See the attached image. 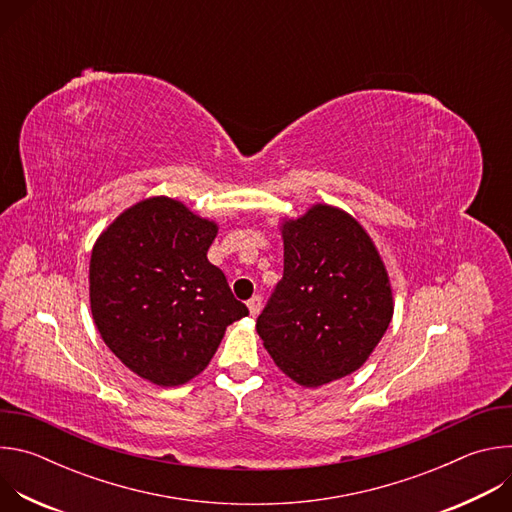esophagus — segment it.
<instances>
[{
  "instance_id": "1",
  "label": "esophagus",
  "mask_w": 512,
  "mask_h": 512,
  "mask_svg": "<svg viewBox=\"0 0 512 512\" xmlns=\"http://www.w3.org/2000/svg\"><path fill=\"white\" fill-rule=\"evenodd\" d=\"M247 308H249V314H251V316H257L259 310H261V298H259V296H253V298L247 302Z\"/></svg>"
}]
</instances>
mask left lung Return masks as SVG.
<instances>
[{"instance_id": "left-lung-1", "label": "left lung", "mask_w": 512, "mask_h": 512, "mask_svg": "<svg viewBox=\"0 0 512 512\" xmlns=\"http://www.w3.org/2000/svg\"><path fill=\"white\" fill-rule=\"evenodd\" d=\"M279 221L283 277L257 334L285 377L318 389L369 360L393 318V287L371 235L346 210L316 202Z\"/></svg>"}]
</instances>
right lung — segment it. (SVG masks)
Wrapping results in <instances>:
<instances>
[{
	"label": "right lung",
	"mask_w": 512,
	"mask_h": 512,
	"mask_svg": "<svg viewBox=\"0 0 512 512\" xmlns=\"http://www.w3.org/2000/svg\"><path fill=\"white\" fill-rule=\"evenodd\" d=\"M216 233V221L184 202L150 196L125 208L93 245V322L125 367L156 387L198 377L227 326L249 314L206 259Z\"/></svg>",
	"instance_id": "add662e5"
}]
</instances>
